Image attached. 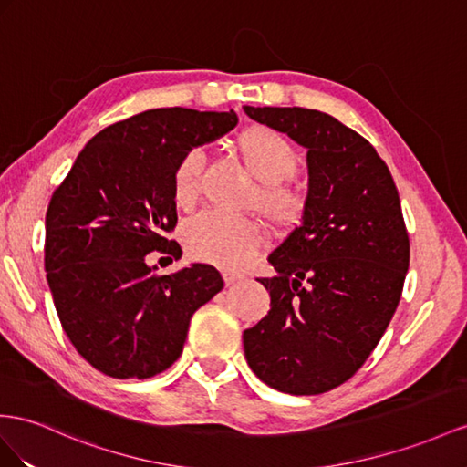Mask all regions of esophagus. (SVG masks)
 <instances>
[{
	"label": "esophagus",
	"mask_w": 467,
	"mask_h": 467,
	"mask_svg": "<svg viewBox=\"0 0 467 467\" xmlns=\"http://www.w3.org/2000/svg\"><path fill=\"white\" fill-rule=\"evenodd\" d=\"M241 278H243L241 274H236V272H233V270H224V272H223V280H224L226 285H233L234 282H238Z\"/></svg>",
	"instance_id": "obj_1"
}]
</instances>
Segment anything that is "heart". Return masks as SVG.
I'll return each instance as SVG.
<instances>
[{"label": "heart", "mask_w": 467, "mask_h": 467, "mask_svg": "<svg viewBox=\"0 0 467 467\" xmlns=\"http://www.w3.org/2000/svg\"><path fill=\"white\" fill-rule=\"evenodd\" d=\"M236 148L246 171L262 187L256 193V209L270 224L288 226L302 209V199L284 182L296 171L300 160L292 143L280 131L266 126H250L236 138ZM205 155L201 150L187 151L173 173V199L179 207H191L199 197ZM187 253L202 262L238 268L246 265L260 244V233L253 223L221 213H201L183 224Z\"/></svg>", "instance_id": "obj_1"}]
</instances>
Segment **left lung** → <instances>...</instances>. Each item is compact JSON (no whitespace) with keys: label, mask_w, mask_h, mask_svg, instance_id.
<instances>
[{"label":"left lung","mask_w":467,"mask_h":467,"mask_svg":"<svg viewBox=\"0 0 467 467\" xmlns=\"http://www.w3.org/2000/svg\"><path fill=\"white\" fill-rule=\"evenodd\" d=\"M243 110L307 150L302 223L268 256L276 276L258 280L270 312L243 333L246 361L280 392H327L361 368L397 312L410 258L399 191L375 148L337 118Z\"/></svg>","instance_id":"8db88e82"}]
</instances>
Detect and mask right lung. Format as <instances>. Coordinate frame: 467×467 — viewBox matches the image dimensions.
Masks as SVG:
<instances>
[{
	"mask_svg": "<svg viewBox=\"0 0 467 467\" xmlns=\"http://www.w3.org/2000/svg\"><path fill=\"white\" fill-rule=\"evenodd\" d=\"M231 112L155 109L94 136L45 217V270L70 343L100 373L150 379L183 351L189 321L223 290L221 274L191 265L155 276L153 250L179 258L173 173L193 148L229 134Z\"/></svg>",
	"mask_w": 467,
	"mask_h": 467,
	"instance_id": "1",
	"label": "right lung"
}]
</instances>
